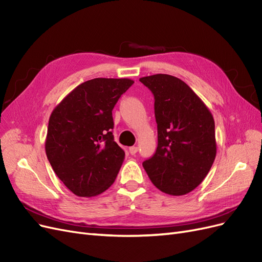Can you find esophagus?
I'll use <instances>...</instances> for the list:
<instances>
[{
  "label": "esophagus",
  "instance_id": "esophagus-1",
  "mask_svg": "<svg viewBox=\"0 0 262 262\" xmlns=\"http://www.w3.org/2000/svg\"><path fill=\"white\" fill-rule=\"evenodd\" d=\"M129 152H130L131 155H136L137 152H138V147H137V146H131V147L129 148Z\"/></svg>",
  "mask_w": 262,
  "mask_h": 262
}]
</instances>
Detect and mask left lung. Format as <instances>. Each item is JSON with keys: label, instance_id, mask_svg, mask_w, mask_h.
<instances>
[{"label": "left lung", "instance_id": "left-lung-1", "mask_svg": "<svg viewBox=\"0 0 262 262\" xmlns=\"http://www.w3.org/2000/svg\"><path fill=\"white\" fill-rule=\"evenodd\" d=\"M154 95L157 148L143 167L153 185L171 195L199 186L216 156L215 124L208 107L178 77H141Z\"/></svg>", "mask_w": 262, "mask_h": 262}]
</instances>
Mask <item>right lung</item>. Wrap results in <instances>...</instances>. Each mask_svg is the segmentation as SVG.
Returning a JSON list of instances; mask_svg holds the SVG:
<instances>
[{
    "label": "right lung",
    "mask_w": 262,
    "mask_h": 262,
    "mask_svg": "<svg viewBox=\"0 0 262 262\" xmlns=\"http://www.w3.org/2000/svg\"><path fill=\"white\" fill-rule=\"evenodd\" d=\"M134 82L94 78L53 109L46 154L59 179L78 196L98 195L114 184L124 150L114 140L113 109Z\"/></svg>",
    "instance_id": "right-lung-1"
}]
</instances>
